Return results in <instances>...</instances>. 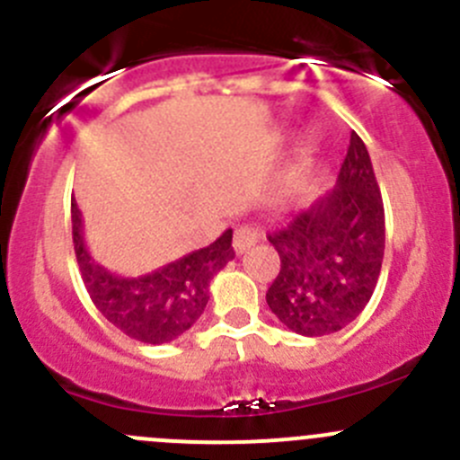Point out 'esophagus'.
Returning a JSON list of instances; mask_svg holds the SVG:
<instances>
[{
  "label": "esophagus",
  "mask_w": 460,
  "mask_h": 460,
  "mask_svg": "<svg viewBox=\"0 0 460 460\" xmlns=\"http://www.w3.org/2000/svg\"><path fill=\"white\" fill-rule=\"evenodd\" d=\"M260 240V234L256 226H238L234 234V249L235 253H244L253 247Z\"/></svg>",
  "instance_id": "esophagus-1"
}]
</instances>
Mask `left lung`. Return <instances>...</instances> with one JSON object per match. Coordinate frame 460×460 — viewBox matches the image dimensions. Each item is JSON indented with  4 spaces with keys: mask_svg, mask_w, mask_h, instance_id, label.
<instances>
[{
    "mask_svg": "<svg viewBox=\"0 0 460 460\" xmlns=\"http://www.w3.org/2000/svg\"><path fill=\"white\" fill-rule=\"evenodd\" d=\"M267 238L280 256L267 305L291 332L327 336L363 312L383 267L385 208L358 133L336 187Z\"/></svg>",
    "mask_w": 460,
    "mask_h": 460,
    "instance_id": "1",
    "label": "left lung"
}]
</instances>
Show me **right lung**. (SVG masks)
Returning <instances> with one entry per match:
<instances>
[{
  "mask_svg": "<svg viewBox=\"0 0 460 460\" xmlns=\"http://www.w3.org/2000/svg\"><path fill=\"white\" fill-rule=\"evenodd\" d=\"M71 222L75 258L93 305L119 332L146 345H162L182 336L207 307L211 278L235 256L231 247L234 231L226 229L208 247L187 253L157 271L122 278L91 258L75 200H71Z\"/></svg>",
  "mask_w": 460,
  "mask_h": 460,
  "instance_id": "1",
  "label": "right lung"
}]
</instances>
